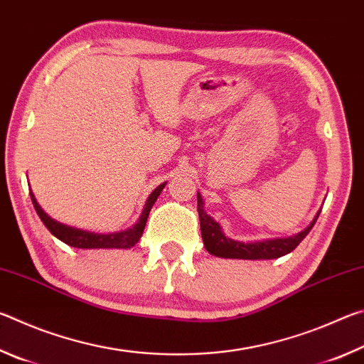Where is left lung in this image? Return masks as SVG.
I'll list each match as a JSON object with an SVG mask.
<instances>
[{"instance_id":"8db88e82","label":"left lung","mask_w":364,"mask_h":364,"mask_svg":"<svg viewBox=\"0 0 364 364\" xmlns=\"http://www.w3.org/2000/svg\"><path fill=\"white\" fill-rule=\"evenodd\" d=\"M197 212H199L200 218L202 241H204V247L210 255L220 258H239V260H273V258L291 254L304 241L306 234L311 231L313 225L316 223L321 210L316 213V217L304 231L294 234V236L264 239V241L255 242H242L228 237L218 221H215L213 217L204 210V199H202L200 193H197Z\"/></svg>"}]
</instances>
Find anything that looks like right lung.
<instances>
[{
  "mask_svg": "<svg viewBox=\"0 0 364 364\" xmlns=\"http://www.w3.org/2000/svg\"><path fill=\"white\" fill-rule=\"evenodd\" d=\"M165 184H167V181L159 184V186L152 191L151 196L147 197L143 212H141L136 223H134L132 228H128V230L117 231V232H95V231L80 230V228L60 223V221L51 218L45 210H43L41 205L38 204V200L35 199V194L32 193V189H30V197H32V202H33L36 213H38V217L41 218L43 223H45L49 232H51L54 237H58L59 241H63L67 245H70V247H77V249H130L134 244H138L141 236H143V231H144L147 217H149L151 208L154 204H156L157 197L164 191Z\"/></svg>",
  "mask_w": 364,
  "mask_h": 364,
  "instance_id": "right-lung-1",
  "label": "right lung"
}]
</instances>
